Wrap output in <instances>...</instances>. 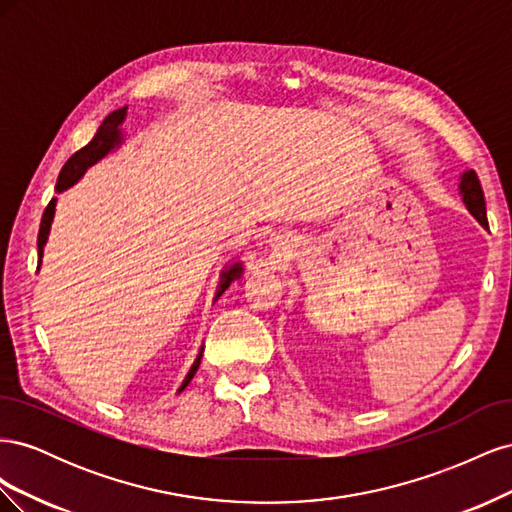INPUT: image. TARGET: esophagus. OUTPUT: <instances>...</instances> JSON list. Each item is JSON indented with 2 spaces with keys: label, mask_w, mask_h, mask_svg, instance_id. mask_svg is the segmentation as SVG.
Listing matches in <instances>:
<instances>
[{
  "label": "esophagus",
  "mask_w": 512,
  "mask_h": 512,
  "mask_svg": "<svg viewBox=\"0 0 512 512\" xmlns=\"http://www.w3.org/2000/svg\"><path fill=\"white\" fill-rule=\"evenodd\" d=\"M275 241H277V239H275Z\"/></svg>",
  "instance_id": "esophagus-1"
}]
</instances>
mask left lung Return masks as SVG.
<instances>
[{
	"instance_id": "8db88e82",
	"label": "left lung",
	"mask_w": 512,
	"mask_h": 512,
	"mask_svg": "<svg viewBox=\"0 0 512 512\" xmlns=\"http://www.w3.org/2000/svg\"><path fill=\"white\" fill-rule=\"evenodd\" d=\"M459 196L463 200V205L474 215V218L487 226V211H485V196L483 190H480V183L474 170H463L459 175Z\"/></svg>"
}]
</instances>
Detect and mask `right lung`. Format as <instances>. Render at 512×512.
<instances>
[{"instance_id": "1", "label": "right lung", "mask_w": 512, "mask_h": 512, "mask_svg": "<svg viewBox=\"0 0 512 512\" xmlns=\"http://www.w3.org/2000/svg\"><path fill=\"white\" fill-rule=\"evenodd\" d=\"M126 117H128V106H121V108H117V111H113L111 115H106V119L100 123L96 136L91 138V141L81 151H76L74 156L64 164V168H61L57 185H55V192L57 194L70 190L76 181H81V177L87 173V168L98 164L100 160H104L108 156V153L117 151L123 143H126V132H123V128H121L123 121H126ZM55 207H57V198H51L49 207H46L44 213H42L40 232H38V269L42 265L44 245H46V241H49L51 224H53V218H55ZM241 273H243V262L241 260L228 262V265L220 273V284H218V290H215V299L213 301H218V297H222V292L230 286V282L237 280ZM203 350H205V346H200L198 356L194 359V363H192V367L188 371V376L183 378L177 393H181L185 386L192 382L196 369L200 365V359H203Z\"/></svg>"}]
</instances>
